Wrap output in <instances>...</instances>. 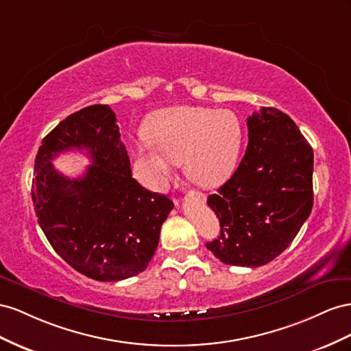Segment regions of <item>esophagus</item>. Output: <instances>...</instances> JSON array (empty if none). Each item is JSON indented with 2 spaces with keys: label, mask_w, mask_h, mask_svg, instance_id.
Segmentation results:
<instances>
[{
  "label": "esophagus",
  "mask_w": 351,
  "mask_h": 351,
  "mask_svg": "<svg viewBox=\"0 0 351 351\" xmlns=\"http://www.w3.org/2000/svg\"><path fill=\"white\" fill-rule=\"evenodd\" d=\"M193 195H194V198L197 199V202H199V203H206V195L203 194V193H193Z\"/></svg>",
  "instance_id": "1"
}]
</instances>
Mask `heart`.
I'll return each mask as SVG.
<instances>
[{"instance_id":"b5f03b06","label":"heart","mask_w":351,"mask_h":351,"mask_svg":"<svg viewBox=\"0 0 351 351\" xmlns=\"http://www.w3.org/2000/svg\"><path fill=\"white\" fill-rule=\"evenodd\" d=\"M148 143L136 145L154 185L163 184L175 165L184 163L185 175L198 186L223 184L235 170L243 128L231 110L181 106L160 110L145 126Z\"/></svg>"}]
</instances>
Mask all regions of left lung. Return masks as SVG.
<instances>
[{
  "label": "left lung",
  "mask_w": 351,
  "mask_h": 351,
  "mask_svg": "<svg viewBox=\"0 0 351 351\" xmlns=\"http://www.w3.org/2000/svg\"><path fill=\"white\" fill-rule=\"evenodd\" d=\"M247 152L231 179L208 195L220 262L258 267L293 243L313 207V149L293 119L263 107L247 119Z\"/></svg>",
  "instance_id": "obj_1"
}]
</instances>
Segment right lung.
Segmentation results:
<instances>
[{
    "instance_id": "obj_1",
    "label": "right lung",
    "mask_w": 351,
    "mask_h": 351,
    "mask_svg": "<svg viewBox=\"0 0 351 351\" xmlns=\"http://www.w3.org/2000/svg\"><path fill=\"white\" fill-rule=\"evenodd\" d=\"M69 149H85L92 158L81 178L70 180L51 163ZM32 199L56 253L79 274L104 282L144 272L173 208L172 199L132 178L116 114L103 104L67 116L43 139Z\"/></svg>"
}]
</instances>
